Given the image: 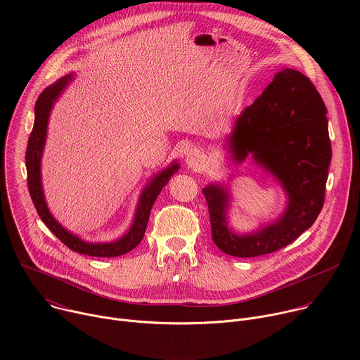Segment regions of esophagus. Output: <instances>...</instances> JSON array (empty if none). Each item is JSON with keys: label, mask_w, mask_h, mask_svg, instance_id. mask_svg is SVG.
<instances>
[{"label": "esophagus", "mask_w": 360, "mask_h": 360, "mask_svg": "<svg viewBox=\"0 0 360 360\" xmlns=\"http://www.w3.org/2000/svg\"><path fill=\"white\" fill-rule=\"evenodd\" d=\"M185 164H186V167H188L189 169L199 171V169L203 167V164H205V155H203V152H202L200 149H198V148L191 149V150L186 153V157H185Z\"/></svg>", "instance_id": "1"}]
</instances>
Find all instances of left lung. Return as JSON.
<instances>
[{
	"label": "left lung",
	"instance_id": "obj_1",
	"mask_svg": "<svg viewBox=\"0 0 360 360\" xmlns=\"http://www.w3.org/2000/svg\"><path fill=\"white\" fill-rule=\"evenodd\" d=\"M322 96L300 71L283 68L235 120L225 148L235 164L250 158L283 189L286 205L275 221L250 232L229 224L231 193L221 182L202 189L212 239L225 253L253 258L292 243L316 221L325 199L332 148Z\"/></svg>",
	"mask_w": 360,
	"mask_h": 360
}]
</instances>
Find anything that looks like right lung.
I'll use <instances>...</instances> for the list:
<instances>
[{"instance_id":"right-lung-1","label":"right lung","mask_w":360,"mask_h":360,"mask_svg":"<svg viewBox=\"0 0 360 360\" xmlns=\"http://www.w3.org/2000/svg\"><path fill=\"white\" fill-rule=\"evenodd\" d=\"M74 78H75V74L71 72L57 79L54 84H51L41 92V95L35 102L34 128L30 135L27 153H25L28 189L39 218L48 226V229L53 232L64 245H67L71 250L82 255L96 256V258H114V256H121L128 253L142 240L146 225H148L152 205L158 198L162 188L169 182L171 176L179 171V164L174 161L167 168L150 176V179L143 186L139 195L134 221L129 229L121 238L111 242H88L81 239L67 228H64L54 218V215L51 214L46 205L44 189H42V179H41V160H42L45 142H46V132H48L51 111H53L54 104L63 95L65 88L74 81Z\"/></svg>"}]
</instances>
